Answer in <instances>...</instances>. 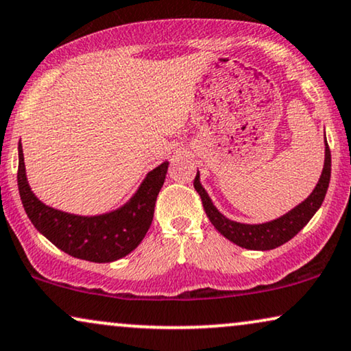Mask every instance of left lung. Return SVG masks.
<instances>
[{
	"label": "left lung",
	"mask_w": 351,
	"mask_h": 351,
	"mask_svg": "<svg viewBox=\"0 0 351 351\" xmlns=\"http://www.w3.org/2000/svg\"><path fill=\"white\" fill-rule=\"evenodd\" d=\"M330 180V149L329 145L326 142V158H324V167H322L321 179L317 182L316 189L309 197L295 206L292 211L287 215L277 217L274 221L265 222V224H242V222H235L227 219L224 215L217 211V208L213 204L211 198L208 197L206 190L199 184V174L197 172V177L193 180V186L197 190L199 197H202V203L206 216L211 221V224L230 240L232 243L239 245V247L247 250H272L280 247L290 239H293L304 226L308 224L309 219L315 216V213L321 208L324 197L327 193V186H329Z\"/></svg>",
	"instance_id": "1"
}]
</instances>
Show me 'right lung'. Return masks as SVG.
I'll return each instance as SVG.
<instances>
[{"mask_svg": "<svg viewBox=\"0 0 351 351\" xmlns=\"http://www.w3.org/2000/svg\"><path fill=\"white\" fill-rule=\"evenodd\" d=\"M167 166L169 162L166 161L149 171L134 197L116 211L99 216H75L49 208L35 197L27 182L24 153L19 142L17 186L27 216L49 242L74 258L111 263L134 252L147 235Z\"/></svg>", "mask_w": 351, "mask_h": 351, "instance_id": "right-lung-1", "label": "right lung"}]
</instances>
